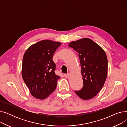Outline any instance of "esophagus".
Here are the masks:
<instances>
[{"mask_svg": "<svg viewBox=\"0 0 127 127\" xmlns=\"http://www.w3.org/2000/svg\"><path fill=\"white\" fill-rule=\"evenodd\" d=\"M69 76V74H64V77L65 78H68V77Z\"/></svg>", "mask_w": 127, "mask_h": 127, "instance_id": "1", "label": "esophagus"}]
</instances>
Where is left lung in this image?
<instances>
[{"instance_id": "left-lung-1", "label": "left lung", "mask_w": 127, "mask_h": 127, "mask_svg": "<svg viewBox=\"0 0 127 127\" xmlns=\"http://www.w3.org/2000/svg\"><path fill=\"white\" fill-rule=\"evenodd\" d=\"M69 47L78 53L83 86L76 94L83 100L96 96L101 90L108 74V59L105 51L92 39L85 38L72 42Z\"/></svg>"}]
</instances>
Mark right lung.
Returning a JSON list of instances; mask_svg holds the SVG:
<instances>
[{"mask_svg": "<svg viewBox=\"0 0 127 127\" xmlns=\"http://www.w3.org/2000/svg\"><path fill=\"white\" fill-rule=\"evenodd\" d=\"M60 42L43 40L30 46L23 57L22 77L31 94L44 99L55 91L57 80L56 64L52 60Z\"/></svg>", "mask_w": 127, "mask_h": 127, "instance_id": "1", "label": "right lung"}]
</instances>
